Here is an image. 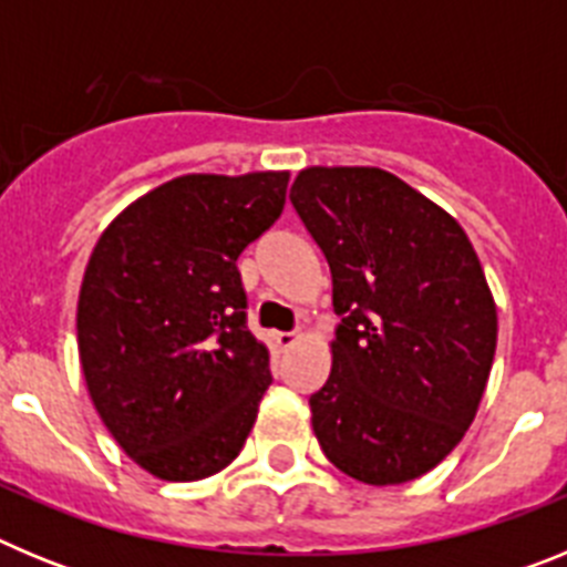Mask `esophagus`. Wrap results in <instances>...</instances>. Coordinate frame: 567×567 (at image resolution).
<instances>
[{
	"label": "esophagus",
	"mask_w": 567,
	"mask_h": 567,
	"mask_svg": "<svg viewBox=\"0 0 567 567\" xmlns=\"http://www.w3.org/2000/svg\"><path fill=\"white\" fill-rule=\"evenodd\" d=\"M300 338H303V332H280V334H275V343H278L284 352H287V349H292Z\"/></svg>",
	"instance_id": "1"
}]
</instances>
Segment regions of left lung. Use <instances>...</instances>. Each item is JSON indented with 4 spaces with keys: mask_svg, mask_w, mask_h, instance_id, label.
I'll return each mask as SVG.
<instances>
[{
    "mask_svg": "<svg viewBox=\"0 0 567 567\" xmlns=\"http://www.w3.org/2000/svg\"><path fill=\"white\" fill-rule=\"evenodd\" d=\"M332 272V372L309 398L334 468L423 477L463 440L497 349V303L465 229L380 167H307L289 193Z\"/></svg>",
    "mask_w": 567,
    "mask_h": 567,
    "instance_id": "left-lung-1",
    "label": "left lung"
}]
</instances>
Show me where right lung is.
<instances>
[{
    "mask_svg": "<svg viewBox=\"0 0 567 567\" xmlns=\"http://www.w3.org/2000/svg\"><path fill=\"white\" fill-rule=\"evenodd\" d=\"M289 173L173 178L115 215L84 269L76 332L99 417L167 483L227 468L272 383L235 260L287 202Z\"/></svg>",
    "mask_w": 567,
    "mask_h": 567,
    "instance_id": "obj_1",
    "label": "right lung"
}]
</instances>
